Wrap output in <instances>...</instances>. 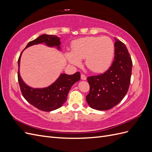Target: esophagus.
I'll return each instance as SVG.
<instances>
[{"label":"esophagus","mask_w":152,"mask_h":152,"mask_svg":"<svg viewBox=\"0 0 152 152\" xmlns=\"http://www.w3.org/2000/svg\"><path fill=\"white\" fill-rule=\"evenodd\" d=\"M81 79L85 80L87 79V77L84 74H81Z\"/></svg>","instance_id":"1"}]
</instances>
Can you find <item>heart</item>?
<instances>
[{
  "instance_id": "1",
  "label": "heart",
  "mask_w": 152,
  "mask_h": 152,
  "mask_svg": "<svg viewBox=\"0 0 152 152\" xmlns=\"http://www.w3.org/2000/svg\"><path fill=\"white\" fill-rule=\"evenodd\" d=\"M115 54V45L108 37H86L73 41L72 52H67L68 61L75 66L86 59V65L94 72H102L110 66Z\"/></svg>"
}]
</instances>
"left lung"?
Returning <instances> with one entry per match:
<instances>
[{
  "mask_svg": "<svg viewBox=\"0 0 152 152\" xmlns=\"http://www.w3.org/2000/svg\"><path fill=\"white\" fill-rule=\"evenodd\" d=\"M115 56L104 73L87 77L90 86L86 101L89 107L108 110L120 103L127 94L131 82L132 62L126 45L115 37Z\"/></svg>",
  "mask_w": 152,
  "mask_h": 152,
  "instance_id": "1",
  "label": "left lung"
}]
</instances>
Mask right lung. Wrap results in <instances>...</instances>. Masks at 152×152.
I'll return each instance as SVG.
<instances>
[{
    "mask_svg": "<svg viewBox=\"0 0 152 152\" xmlns=\"http://www.w3.org/2000/svg\"><path fill=\"white\" fill-rule=\"evenodd\" d=\"M44 42L48 46H57L58 49H60L59 45L61 42L59 37L54 35L45 34L40 35L38 38L29 42L25 49L31 45ZM22 52L18 61V79L22 95L29 103L42 111L50 112L60 108L66 101L68 94L72 86L76 82L80 80V72H76L73 75L63 73L52 85L45 88H31L23 81L20 77L19 69Z\"/></svg>",
    "mask_w": 152,
    "mask_h": 152,
    "instance_id": "1",
    "label": "right lung"
}]
</instances>
